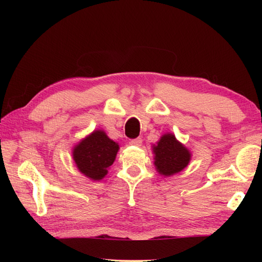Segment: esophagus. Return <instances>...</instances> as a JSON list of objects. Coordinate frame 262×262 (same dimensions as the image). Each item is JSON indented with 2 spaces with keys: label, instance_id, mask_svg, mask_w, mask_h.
<instances>
[{
  "label": "esophagus",
  "instance_id": "obj_1",
  "mask_svg": "<svg viewBox=\"0 0 262 262\" xmlns=\"http://www.w3.org/2000/svg\"><path fill=\"white\" fill-rule=\"evenodd\" d=\"M130 144L136 145V147H140V145L142 144V139H141V137H136V139H133L130 141Z\"/></svg>",
  "mask_w": 262,
  "mask_h": 262
}]
</instances>
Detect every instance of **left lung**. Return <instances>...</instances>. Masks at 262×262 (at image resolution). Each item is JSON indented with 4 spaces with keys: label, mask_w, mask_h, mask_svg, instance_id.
Here are the masks:
<instances>
[{
    "label": "left lung",
    "mask_w": 262,
    "mask_h": 262,
    "mask_svg": "<svg viewBox=\"0 0 262 262\" xmlns=\"http://www.w3.org/2000/svg\"><path fill=\"white\" fill-rule=\"evenodd\" d=\"M155 165L164 176L178 173L188 165L190 154L183 144L176 140L174 135H163L157 145L154 147Z\"/></svg>",
    "instance_id": "obj_1"
}]
</instances>
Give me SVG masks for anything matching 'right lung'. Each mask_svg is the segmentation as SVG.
I'll return each instance as SVG.
<instances>
[{"mask_svg":"<svg viewBox=\"0 0 262 262\" xmlns=\"http://www.w3.org/2000/svg\"><path fill=\"white\" fill-rule=\"evenodd\" d=\"M119 145L103 130H96L74 149L73 156L78 170L94 180H100L112 165Z\"/></svg>","mask_w":262,"mask_h":262,"instance_id":"1","label":"right lung"}]
</instances>
